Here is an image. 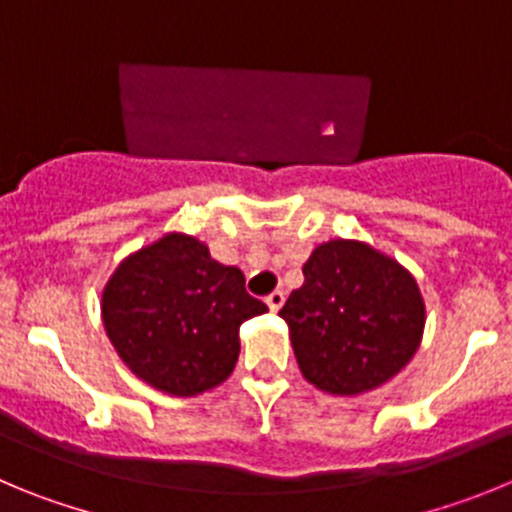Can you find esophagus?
<instances>
[{"label": "esophagus", "mask_w": 512, "mask_h": 512, "mask_svg": "<svg viewBox=\"0 0 512 512\" xmlns=\"http://www.w3.org/2000/svg\"><path fill=\"white\" fill-rule=\"evenodd\" d=\"M265 303L270 306V311H278V308L285 303V293L283 290H273V293L265 298Z\"/></svg>", "instance_id": "obj_1"}]
</instances>
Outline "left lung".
I'll return each instance as SVG.
<instances>
[{
  "mask_svg": "<svg viewBox=\"0 0 512 512\" xmlns=\"http://www.w3.org/2000/svg\"><path fill=\"white\" fill-rule=\"evenodd\" d=\"M280 316L303 377L357 395L398 375L416 354L423 301L408 270L362 242L334 239L303 265V285Z\"/></svg>",
  "mask_w": 512,
  "mask_h": 512,
  "instance_id": "8db88e82",
  "label": "left lung"
}]
</instances>
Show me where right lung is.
<instances>
[{
  "label": "right lung",
  "instance_id": "right-lung-1",
  "mask_svg": "<svg viewBox=\"0 0 512 512\" xmlns=\"http://www.w3.org/2000/svg\"><path fill=\"white\" fill-rule=\"evenodd\" d=\"M267 306L239 267L211 260L193 237L168 234L127 257L104 288L101 316L137 377L173 395H196L232 375L239 326Z\"/></svg>",
  "mask_w": 512,
  "mask_h": 512
}]
</instances>
